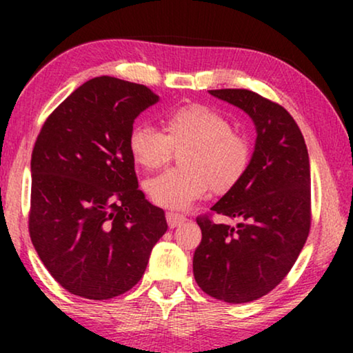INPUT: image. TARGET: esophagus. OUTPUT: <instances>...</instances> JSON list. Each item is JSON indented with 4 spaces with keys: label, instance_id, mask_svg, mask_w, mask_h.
<instances>
[{
    "label": "esophagus",
    "instance_id": "34e87169",
    "mask_svg": "<svg viewBox=\"0 0 353 353\" xmlns=\"http://www.w3.org/2000/svg\"><path fill=\"white\" fill-rule=\"evenodd\" d=\"M186 221V216L185 215H180V214H173V212H168L167 214V223L170 228H176V226L183 225Z\"/></svg>",
    "mask_w": 353,
    "mask_h": 353
}]
</instances>
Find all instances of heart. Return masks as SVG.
Masks as SVG:
<instances>
[{
    "mask_svg": "<svg viewBox=\"0 0 353 353\" xmlns=\"http://www.w3.org/2000/svg\"><path fill=\"white\" fill-rule=\"evenodd\" d=\"M165 132L138 123L130 130L128 149L133 161L146 170L170 162L175 151H185L183 170H168L146 181L154 204L168 210L188 209L212 188L219 194L243 181L252 161L249 139L234 132L231 120L204 104H190L167 115Z\"/></svg>",
    "mask_w": 353,
    "mask_h": 353,
    "instance_id": "obj_1",
    "label": "heart"
}]
</instances>
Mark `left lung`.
<instances>
[{"label": "left lung", "instance_id": "1", "mask_svg": "<svg viewBox=\"0 0 353 353\" xmlns=\"http://www.w3.org/2000/svg\"><path fill=\"white\" fill-rule=\"evenodd\" d=\"M209 93L249 114L257 139L243 181L210 209L239 223L197 216L202 239L192 272L209 296L252 302L283 281L305 244L312 221L310 162L301 128L283 105L249 90Z\"/></svg>", "mask_w": 353, "mask_h": 353}]
</instances>
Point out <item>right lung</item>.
<instances>
[{"label": "right lung", "mask_w": 353, "mask_h": 353, "mask_svg": "<svg viewBox=\"0 0 353 353\" xmlns=\"http://www.w3.org/2000/svg\"><path fill=\"white\" fill-rule=\"evenodd\" d=\"M148 86L96 77L46 119L32 152L28 231L51 276L75 296L127 292L165 234L162 209L138 190L128 134L156 104Z\"/></svg>", "instance_id": "add662e5"}]
</instances>
